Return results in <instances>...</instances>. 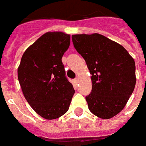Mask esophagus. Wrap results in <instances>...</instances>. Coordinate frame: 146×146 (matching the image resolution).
<instances>
[{"instance_id":"1","label":"esophagus","mask_w":146,"mask_h":146,"mask_svg":"<svg viewBox=\"0 0 146 146\" xmlns=\"http://www.w3.org/2000/svg\"><path fill=\"white\" fill-rule=\"evenodd\" d=\"M74 81L75 84H78V78H76L74 80Z\"/></svg>"}]
</instances>
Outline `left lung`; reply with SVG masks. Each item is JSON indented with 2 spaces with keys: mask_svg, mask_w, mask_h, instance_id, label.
<instances>
[{
  "mask_svg": "<svg viewBox=\"0 0 146 146\" xmlns=\"http://www.w3.org/2000/svg\"><path fill=\"white\" fill-rule=\"evenodd\" d=\"M72 38L92 75L91 93L86 96L89 110L102 119L111 118L133 92L134 59L123 46L100 34L74 35Z\"/></svg>",
  "mask_w": 146,
  "mask_h": 146,
  "instance_id": "obj_1",
  "label": "left lung"
}]
</instances>
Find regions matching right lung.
I'll list each match as a JSON object with an SVG mask.
<instances>
[{"instance_id": "obj_1", "label": "right lung", "mask_w": 146, "mask_h": 146, "mask_svg": "<svg viewBox=\"0 0 146 146\" xmlns=\"http://www.w3.org/2000/svg\"><path fill=\"white\" fill-rule=\"evenodd\" d=\"M69 45V35L47 32L25 51L18 68L25 100L45 119H56L67 112L74 93L62 62Z\"/></svg>"}]
</instances>
